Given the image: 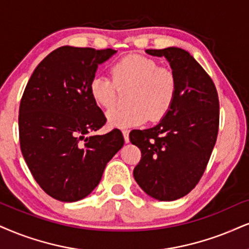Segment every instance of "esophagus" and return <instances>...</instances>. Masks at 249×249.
<instances>
[{
    "mask_svg": "<svg viewBox=\"0 0 249 249\" xmlns=\"http://www.w3.org/2000/svg\"><path fill=\"white\" fill-rule=\"evenodd\" d=\"M122 135H124V139L125 143H129V131L128 130H122Z\"/></svg>",
    "mask_w": 249,
    "mask_h": 249,
    "instance_id": "esophagus-1",
    "label": "esophagus"
}]
</instances>
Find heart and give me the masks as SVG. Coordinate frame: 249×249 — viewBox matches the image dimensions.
Segmentation results:
<instances>
[{
	"label": "heart",
	"instance_id": "b5f03b06",
	"mask_svg": "<svg viewBox=\"0 0 249 249\" xmlns=\"http://www.w3.org/2000/svg\"><path fill=\"white\" fill-rule=\"evenodd\" d=\"M110 75H96L91 79L90 94L103 108L114 106L116 91L130 88L128 104L107 112V124L112 128L125 129L142 124L148 120L159 121L167 114L176 99V73L159 68L155 60L142 55H128L110 68Z\"/></svg>",
	"mask_w": 249,
	"mask_h": 249
}]
</instances>
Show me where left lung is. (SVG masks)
Here are the masks:
<instances>
[{
    "mask_svg": "<svg viewBox=\"0 0 249 249\" xmlns=\"http://www.w3.org/2000/svg\"><path fill=\"white\" fill-rule=\"evenodd\" d=\"M145 52L167 60L178 89L173 105L158 124L129 135L142 153L134 178L151 197L174 201L188 194L203 176L218 134V94L213 79L187 51Z\"/></svg>",
    "mask_w": 249,
    "mask_h": 249,
    "instance_id": "obj_1",
    "label": "left lung"
}]
</instances>
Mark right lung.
<instances>
[{
    "instance_id": "add662e5",
    "label": "right lung",
    "mask_w": 249,
    "mask_h": 249,
    "mask_svg": "<svg viewBox=\"0 0 249 249\" xmlns=\"http://www.w3.org/2000/svg\"><path fill=\"white\" fill-rule=\"evenodd\" d=\"M115 53L110 48H57L38 64L21 97V153L38 185L55 199L87 197L124 146L119 129L91 135L106 124L90 94L91 79Z\"/></svg>"
}]
</instances>
